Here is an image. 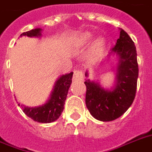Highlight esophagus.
<instances>
[{"label": "esophagus", "instance_id": "1", "mask_svg": "<svg viewBox=\"0 0 152 152\" xmlns=\"http://www.w3.org/2000/svg\"><path fill=\"white\" fill-rule=\"evenodd\" d=\"M83 72L80 71V70H76V71H74L72 78L75 81L81 80L83 79Z\"/></svg>", "mask_w": 152, "mask_h": 152}]
</instances>
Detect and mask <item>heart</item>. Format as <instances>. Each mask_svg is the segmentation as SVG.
Wrapping results in <instances>:
<instances>
[{"label": "heart", "instance_id": "obj_1", "mask_svg": "<svg viewBox=\"0 0 152 152\" xmlns=\"http://www.w3.org/2000/svg\"><path fill=\"white\" fill-rule=\"evenodd\" d=\"M91 37H92V34H91L90 32H83L79 35L78 39H77V43H78L79 46H85L88 43V42L90 41ZM105 42H106L105 39L102 36L96 38L93 41L90 48H89V51H88L89 56L93 59L98 58L99 56H101V54L103 52L104 47H105Z\"/></svg>", "mask_w": 152, "mask_h": 152}]
</instances>
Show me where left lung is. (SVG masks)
<instances>
[{
  "mask_svg": "<svg viewBox=\"0 0 152 152\" xmlns=\"http://www.w3.org/2000/svg\"><path fill=\"white\" fill-rule=\"evenodd\" d=\"M111 53L118 55L119 61L114 87L106 90L90 80L84 82L87 108L95 119L102 121L120 118L132 105L137 91L139 73L137 50L133 41L124 30L121 29L120 37ZM85 76H88V72Z\"/></svg>",
  "mask_w": 152,
  "mask_h": 152,
  "instance_id": "obj_1",
  "label": "left lung"
}]
</instances>
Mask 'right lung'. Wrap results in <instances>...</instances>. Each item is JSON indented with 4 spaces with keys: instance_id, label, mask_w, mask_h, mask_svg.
<instances>
[{
    "instance_id": "1",
    "label": "right lung",
    "mask_w": 152,
    "mask_h": 152,
    "mask_svg": "<svg viewBox=\"0 0 152 152\" xmlns=\"http://www.w3.org/2000/svg\"><path fill=\"white\" fill-rule=\"evenodd\" d=\"M41 28H35L29 31L23 32L20 34L21 36L40 37ZM72 72L70 73L62 75L57 79L51 93L50 99L46 103L35 107H28L23 105L18 104L23 108V113L34 121L40 123H50L58 119L62 111L64 110V102L66 100L69 87L72 83Z\"/></svg>"
}]
</instances>
